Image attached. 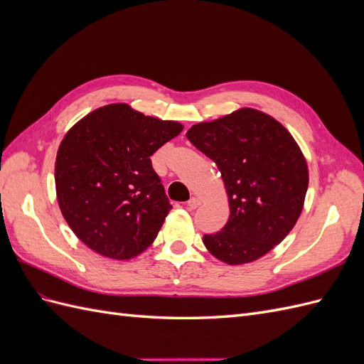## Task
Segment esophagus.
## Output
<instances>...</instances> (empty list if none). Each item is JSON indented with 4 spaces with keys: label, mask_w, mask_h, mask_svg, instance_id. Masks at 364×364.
Returning a JSON list of instances; mask_svg holds the SVG:
<instances>
[{
    "label": "esophagus",
    "mask_w": 364,
    "mask_h": 364,
    "mask_svg": "<svg viewBox=\"0 0 364 364\" xmlns=\"http://www.w3.org/2000/svg\"><path fill=\"white\" fill-rule=\"evenodd\" d=\"M200 203H202V200L199 199V197H191L188 203H186V206H188V209H196Z\"/></svg>",
    "instance_id": "obj_1"
}]
</instances>
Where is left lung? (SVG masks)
I'll return each instance as SVG.
<instances>
[{
	"label": "left lung",
	"instance_id": "1",
	"mask_svg": "<svg viewBox=\"0 0 364 364\" xmlns=\"http://www.w3.org/2000/svg\"><path fill=\"white\" fill-rule=\"evenodd\" d=\"M186 138L215 162L230 209L225 228L203 235V245L230 266L264 257L302 213L308 165L301 147L278 119L252 107L197 123Z\"/></svg>",
	"mask_w": 364,
	"mask_h": 364
}]
</instances>
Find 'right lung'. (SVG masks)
Wrapping results in <instances>:
<instances>
[{"label":"right lung","instance_id":"add662e5","mask_svg":"<svg viewBox=\"0 0 364 364\" xmlns=\"http://www.w3.org/2000/svg\"><path fill=\"white\" fill-rule=\"evenodd\" d=\"M182 129L112 103L67 132L54 181L62 215L82 243L106 258L130 259L155 241L171 205L150 156Z\"/></svg>","mask_w":364,"mask_h":364}]
</instances>
